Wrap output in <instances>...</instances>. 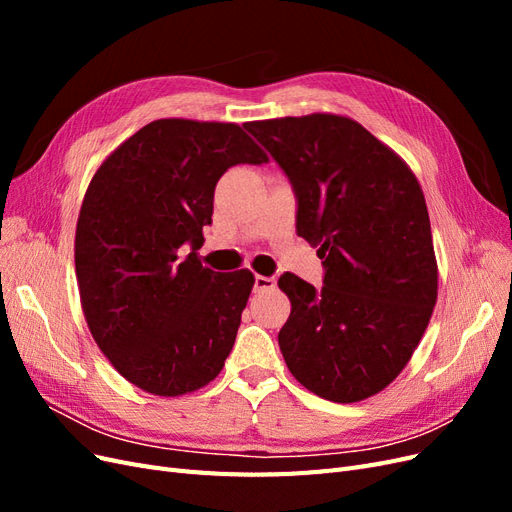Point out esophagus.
Segmentation results:
<instances>
[{"label": "esophagus", "instance_id": "esophagus-1", "mask_svg": "<svg viewBox=\"0 0 512 512\" xmlns=\"http://www.w3.org/2000/svg\"><path fill=\"white\" fill-rule=\"evenodd\" d=\"M275 277H267V275H256L254 277V290L260 292V290H271L275 288Z\"/></svg>", "mask_w": 512, "mask_h": 512}]
</instances>
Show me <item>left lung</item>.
<instances>
[{
	"label": "left lung",
	"mask_w": 512,
	"mask_h": 512,
	"mask_svg": "<svg viewBox=\"0 0 512 512\" xmlns=\"http://www.w3.org/2000/svg\"><path fill=\"white\" fill-rule=\"evenodd\" d=\"M288 175L299 237L327 269L314 288L294 273L277 286L290 316L277 342L307 391L354 404L408 365L438 301L425 196L412 168L359 121L333 113L247 121Z\"/></svg>",
	"instance_id": "left-lung-1"
}]
</instances>
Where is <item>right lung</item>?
Returning a JSON list of instances; mask_svg holds the SVG:
<instances>
[{"mask_svg": "<svg viewBox=\"0 0 512 512\" xmlns=\"http://www.w3.org/2000/svg\"><path fill=\"white\" fill-rule=\"evenodd\" d=\"M267 160L237 123L173 117L147 123L91 177L74 239L83 314L106 359L145 393H194L222 371L254 273L203 267V226L226 170Z\"/></svg>", "mask_w": 512, "mask_h": 512, "instance_id": "add662e5", "label": "right lung"}]
</instances>
